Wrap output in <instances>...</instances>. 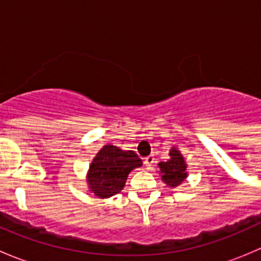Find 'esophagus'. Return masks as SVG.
Instances as JSON below:
<instances>
[{
    "instance_id": "obj_1",
    "label": "esophagus",
    "mask_w": 261,
    "mask_h": 261,
    "mask_svg": "<svg viewBox=\"0 0 261 261\" xmlns=\"http://www.w3.org/2000/svg\"><path fill=\"white\" fill-rule=\"evenodd\" d=\"M154 163H155V158L152 156V155H149V156H146L145 160H144V164H145L147 170L152 169V164H154Z\"/></svg>"
}]
</instances>
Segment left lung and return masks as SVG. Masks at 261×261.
<instances>
[{"instance_id":"left-lung-1","label":"left lung","mask_w":261,"mask_h":261,"mask_svg":"<svg viewBox=\"0 0 261 261\" xmlns=\"http://www.w3.org/2000/svg\"><path fill=\"white\" fill-rule=\"evenodd\" d=\"M162 174V180L170 188H177L188 177L187 163L178 147L172 146L169 150V159L158 164Z\"/></svg>"}]
</instances>
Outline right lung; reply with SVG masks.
I'll return each instance as SVG.
<instances>
[{"label": "right lung", "instance_id": "obj_1", "mask_svg": "<svg viewBox=\"0 0 261 261\" xmlns=\"http://www.w3.org/2000/svg\"><path fill=\"white\" fill-rule=\"evenodd\" d=\"M141 165L143 162L133 150L105 145L89 164L86 177L88 191L98 198H110L122 191L131 170Z\"/></svg>", "mask_w": 261, "mask_h": 261}]
</instances>
